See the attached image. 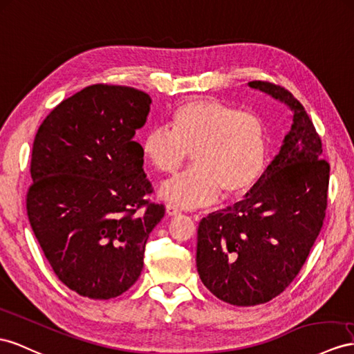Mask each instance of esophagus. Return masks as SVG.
I'll return each mask as SVG.
<instances>
[{"mask_svg":"<svg viewBox=\"0 0 354 354\" xmlns=\"http://www.w3.org/2000/svg\"><path fill=\"white\" fill-rule=\"evenodd\" d=\"M166 212H167L169 216H176V215L180 214V211L178 209V207L171 206V205H167V206H166Z\"/></svg>","mask_w":354,"mask_h":354,"instance_id":"1","label":"esophagus"}]
</instances>
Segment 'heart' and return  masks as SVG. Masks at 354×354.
Wrapping results in <instances>:
<instances>
[{
    "instance_id": "heart-1",
    "label": "heart",
    "mask_w": 354,
    "mask_h": 354,
    "mask_svg": "<svg viewBox=\"0 0 354 354\" xmlns=\"http://www.w3.org/2000/svg\"><path fill=\"white\" fill-rule=\"evenodd\" d=\"M171 130L151 127L140 142L142 156L153 170L174 175L192 153L194 167L160 188L161 197L193 209L216 197L248 194L265 175L269 136L263 118L239 111L218 98H194L178 106Z\"/></svg>"
}]
</instances>
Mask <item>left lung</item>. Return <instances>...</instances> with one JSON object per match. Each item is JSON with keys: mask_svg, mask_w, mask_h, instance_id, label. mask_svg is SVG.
I'll return each mask as SVG.
<instances>
[{"mask_svg": "<svg viewBox=\"0 0 354 354\" xmlns=\"http://www.w3.org/2000/svg\"><path fill=\"white\" fill-rule=\"evenodd\" d=\"M248 85L287 104L293 124L245 198L198 223V275L212 295L236 306L269 302L302 269L322 230L330 170L320 158V136L299 100L265 80Z\"/></svg>", "mask_w": 354, "mask_h": 354, "instance_id": "1", "label": "left lung"}]
</instances>
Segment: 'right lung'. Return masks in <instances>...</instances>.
Returning a JSON list of instances; mask_svg holds the SVG:
<instances>
[{
	"label": "right lung",
	"instance_id": "obj_1",
	"mask_svg": "<svg viewBox=\"0 0 354 354\" xmlns=\"http://www.w3.org/2000/svg\"><path fill=\"white\" fill-rule=\"evenodd\" d=\"M151 97L91 85L46 116L31 153L26 212L57 277L89 299L127 292L143 269L145 245L165 216L151 203L140 145Z\"/></svg>",
	"mask_w": 354,
	"mask_h": 354
}]
</instances>
